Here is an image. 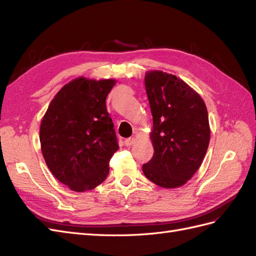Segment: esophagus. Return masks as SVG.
Wrapping results in <instances>:
<instances>
[{
	"mask_svg": "<svg viewBox=\"0 0 256 256\" xmlns=\"http://www.w3.org/2000/svg\"><path fill=\"white\" fill-rule=\"evenodd\" d=\"M134 142H135V138H134V137L126 138V140H124V144H126V147H130V146H132Z\"/></svg>",
	"mask_w": 256,
	"mask_h": 256,
	"instance_id": "34e87169",
	"label": "esophagus"
}]
</instances>
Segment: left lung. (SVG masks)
<instances>
[{
	"instance_id": "obj_1",
	"label": "left lung",
	"mask_w": 256,
	"mask_h": 256,
	"mask_svg": "<svg viewBox=\"0 0 256 256\" xmlns=\"http://www.w3.org/2000/svg\"><path fill=\"white\" fill-rule=\"evenodd\" d=\"M144 86L153 116L150 140L154 153L142 172L158 186H181L200 168L208 149L206 104L184 80L162 70L146 72Z\"/></svg>"
}]
</instances>
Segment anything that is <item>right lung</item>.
Instances as JSON below:
<instances>
[{"mask_svg":"<svg viewBox=\"0 0 256 256\" xmlns=\"http://www.w3.org/2000/svg\"><path fill=\"white\" fill-rule=\"evenodd\" d=\"M114 84V79H72L56 94L42 119L44 160L54 176L75 192L100 186L119 149L106 108Z\"/></svg>","mask_w":256,"mask_h":256,"instance_id":"right-lung-1","label":"right lung"}]
</instances>
